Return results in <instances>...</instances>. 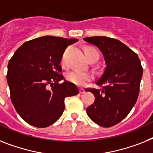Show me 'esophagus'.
<instances>
[{
	"label": "esophagus",
	"mask_w": 153,
	"mask_h": 153,
	"mask_svg": "<svg viewBox=\"0 0 153 153\" xmlns=\"http://www.w3.org/2000/svg\"><path fill=\"white\" fill-rule=\"evenodd\" d=\"M84 93H85V90L83 89V88H80L79 89V94H84Z\"/></svg>",
	"instance_id": "1"
}]
</instances>
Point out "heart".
<instances>
[{"mask_svg":"<svg viewBox=\"0 0 153 153\" xmlns=\"http://www.w3.org/2000/svg\"><path fill=\"white\" fill-rule=\"evenodd\" d=\"M85 54L88 60L91 59L94 55H98L97 51L93 48H86ZM62 65H65V55H63L62 59ZM65 78H66L68 81H69L72 84L79 86V87H83L88 81H90L91 79L93 78V76H92L91 74L88 73V72H81L79 71V70H72V71L68 72L67 74H66Z\"/></svg>","mask_w":153,"mask_h":153,"instance_id":"b5f03b06","label":"heart"}]
</instances>
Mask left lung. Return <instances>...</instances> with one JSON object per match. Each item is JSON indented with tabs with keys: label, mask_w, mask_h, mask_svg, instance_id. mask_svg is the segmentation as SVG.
Instances as JSON below:
<instances>
[{
	"label": "left lung",
	"mask_w": 153,
	"mask_h": 153,
	"mask_svg": "<svg viewBox=\"0 0 153 153\" xmlns=\"http://www.w3.org/2000/svg\"><path fill=\"white\" fill-rule=\"evenodd\" d=\"M84 40L100 50L106 64L96 81L102 89L85 90L95 98L86 111L94 123L110 127L124 119L137 102L143 69L137 54L117 39L91 36Z\"/></svg>",
	"instance_id": "1"
}]
</instances>
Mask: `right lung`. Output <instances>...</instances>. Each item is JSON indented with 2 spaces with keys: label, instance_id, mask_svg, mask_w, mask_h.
I'll return each mask as SVG.
<instances>
[{
  "label": "right lung",
  "instance_id": "add662e5",
  "mask_svg": "<svg viewBox=\"0 0 153 153\" xmlns=\"http://www.w3.org/2000/svg\"><path fill=\"white\" fill-rule=\"evenodd\" d=\"M78 41L45 36L24 43L7 65L11 100L20 117L36 127H48L59 119L66 97L79 93L77 87L63 79L60 65L69 45ZM51 86V88H49Z\"/></svg>",
  "mask_w": 153,
  "mask_h": 153
}]
</instances>
